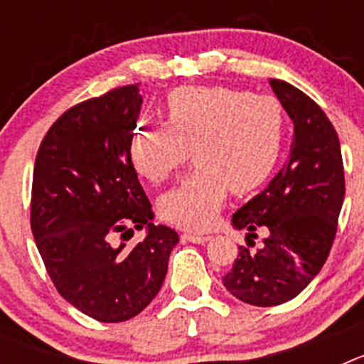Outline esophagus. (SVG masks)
<instances>
[{
  "label": "esophagus",
  "mask_w": 364,
  "mask_h": 364,
  "mask_svg": "<svg viewBox=\"0 0 364 364\" xmlns=\"http://www.w3.org/2000/svg\"><path fill=\"white\" fill-rule=\"evenodd\" d=\"M182 239L188 240V242H193V244H204L210 240V235H204V233H193V231H186L184 235H182Z\"/></svg>",
  "instance_id": "34e87169"
}]
</instances>
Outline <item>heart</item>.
Masks as SVG:
<instances>
[{
    "instance_id": "obj_1",
    "label": "heart",
    "mask_w": 364,
    "mask_h": 364,
    "mask_svg": "<svg viewBox=\"0 0 364 364\" xmlns=\"http://www.w3.org/2000/svg\"><path fill=\"white\" fill-rule=\"evenodd\" d=\"M167 124L140 125L131 136L134 169L164 182L188 162L197 167L160 198L166 220L205 230L230 189L246 195L273 175L284 142V109L273 96L231 87H182L167 96Z\"/></svg>"
}]
</instances>
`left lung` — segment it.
<instances>
[{"mask_svg": "<svg viewBox=\"0 0 364 364\" xmlns=\"http://www.w3.org/2000/svg\"><path fill=\"white\" fill-rule=\"evenodd\" d=\"M288 117L294 140L288 162L264 191L233 213L246 239L266 228L262 247L239 246L233 268L222 277L233 297L253 306H277L297 297L330 253L343 200L345 171L339 138L323 109L297 87L269 80Z\"/></svg>", "mask_w": 364, "mask_h": 364, "instance_id": "left-lung-1", "label": "left lung"}]
</instances>
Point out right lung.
Wrapping results in <instances>:
<instances>
[{"mask_svg":"<svg viewBox=\"0 0 364 364\" xmlns=\"http://www.w3.org/2000/svg\"><path fill=\"white\" fill-rule=\"evenodd\" d=\"M142 107L136 85L85 100L53 124L32 175L31 228L56 290L102 323L138 315L160 291L171 228L154 226L153 210L129 156ZM148 230L134 248L114 245Z\"/></svg>","mask_w":364,"mask_h":364,"instance_id":"1","label":"right lung"}]
</instances>
